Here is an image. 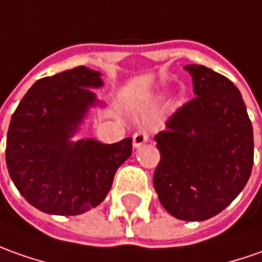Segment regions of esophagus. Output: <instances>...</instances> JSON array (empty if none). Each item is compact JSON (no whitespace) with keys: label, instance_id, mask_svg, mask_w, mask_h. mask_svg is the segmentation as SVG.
<instances>
[{"label":"esophagus","instance_id":"esophagus-1","mask_svg":"<svg viewBox=\"0 0 262 262\" xmlns=\"http://www.w3.org/2000/svg\"><path fill=\"white\" fill-rule=\"evenodd\" d=\"M148 141V134L141 129V131H137L134 135H133V145H134V148H138V147H141L143 144H145Z\"/></svg>","mask_w":262,"mask_h":262}]
</instances>
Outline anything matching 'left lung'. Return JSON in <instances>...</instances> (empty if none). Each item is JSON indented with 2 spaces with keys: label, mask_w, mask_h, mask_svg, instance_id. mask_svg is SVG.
<instances>
[{
  "label": "left lung",
  "mask_w": 262,
  "mask_h": 262,
  "mask_svg": "<svg viewBox=\"0 0 262 262\" xmlns=\"http://www.w3.org/2000/svg\"><path fill=\"white\" fill-rule=\"evenodd\" d=\"M196 98L154 137L161 154L152 184L160 203L182 221H206L242 192L254 164V133L241 92L201 64L184 66Z\"/></svg>",
  "instance_id": "left-lung-1"
}]
</instances>
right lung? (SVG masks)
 Wrapping results in <instances>:
<instances>
[{"mask_svg": "<svg viewBox=\"0 0 262 262\" xmlns=\"http://www.w3.org/2000/svg\"><path fill=\"white\" fill-rule=\"evenodd\" d=\"M101 73L79 66L37 80L12 114L5 161L24 199L50 215H80L106 198L133 140L102 144L72 138L94 106Z\"/></svg>", "mask_w": 262, "mask_h": 262, "instance_id": "obj_1", "label": "right lung"}]
</instances>
